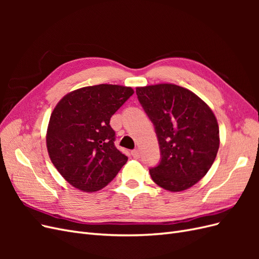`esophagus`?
Here are the masks:
<instances>
[{
	"mask_svg": "<svg viewBox=\"0 0 259 259\" xmlns=\"http://www.w3.org/2000/svg\"><path fill=\"white\" fill-rule=\"evenodd\" d=\"M132 155H133V158H134V159H139L140 158V152H139L138 149H134V150L132 151Z\"/></svg>",
	"mask_w": 259,
	"mask_h": 259,
	"instance_id": "1",
	"label": "esophagus"
}]
</instances>
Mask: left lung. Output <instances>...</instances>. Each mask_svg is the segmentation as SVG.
Wrapping results in <instances>:
<instances>
[{"instance_id":"left-lung-1","label":"left lung","mask_w":259,"mask_h":259,"mask_svg":"<svg viewBox=\"0 0 259 259\" xmlns=\"http://www.w3.org/2000/svg\"><path fill=\"white\" fill-rule=\"evenodd\" d=\"M137 98L154 125L161 160L149 169L153 182L183 191L206 175L219 148V128L210 108L195 94L175 84L136 89Z\"/></svg>"}]
</instances>
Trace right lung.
I'll use <instances>...</instances> for the list:
<instances>
[{
  "mask_svg": "<svg viewBox=\"0 0 259 259\" xmlns=\"http://www.w3.org/2000/svg\"><path fill=\"white\" fill-rule=\"evenodd\" d=\"M134 91L112 84L69 93L55 107L46 135L50 158L67 182L82 191L107 186L127 161L114 146L111 116Z\"/></svg>",
  "mask_w": 259,
  "mask_h": 259,
  "instance_id": "right-lung-1",
  "label": "right lung"
}]
</instances>
